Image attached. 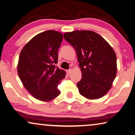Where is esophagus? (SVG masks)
Here are the masks:
<instances>
[{
  "label": "esophagus",
  "instance_id": "obj_1",
  "mask_svg": "<svg viewBox=\"0 0 135 135\" xmlns=\"http://www.w3.org/2000/svg\"><path fill=\"white\" fill-rule=\"evenodd\" d=\"M71 71H72L71 69H70V70H67V73L68 74H70V73H71Z\"/></svg>",
  "mask_w": 135,
  "mask_h": 135
}]
</instances>
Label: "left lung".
Here are the masks:
<instances>
[{
  "instance_id": "left-lung-1",
  "label": "left lung",
  "mask_w": 135,
  "mask_h": 135,
  "mask_svg": "<svg viewBox=\"0 0 135 135\" xmlns=\"http://www.w3.org/2000/svg\"><path fill=\"white\" fill-rule=\"evenodd\" d=\"M64 37L74 48L79 63V93L88 99L103 97L111 88L117 73L114 50L101 36L89 30L67 32Z\"/></svg>"
}]
</instances>
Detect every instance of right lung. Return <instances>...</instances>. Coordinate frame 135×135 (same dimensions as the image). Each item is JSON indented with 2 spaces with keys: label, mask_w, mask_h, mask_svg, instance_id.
Masks as SVG:
<instances>
[{
  "label": "right lung",
  "mask_w": 135,
  "mask_h": 135,
  "mask_svg": "<svg viewBox=\"0 0 135 135\" xmlns=\"http://www.w3.org/2000/svg\"><path fill=\"white\" fill-rule=\"evenodd\" d=\"M62 39L61 33L48 30L32 38L20 53L18 74L27 91L38 100L50 101L61 93L58 84L66 73L55 64Z\"/></svg>",
  "instance_id": "add662e5"
}]
</instances>
